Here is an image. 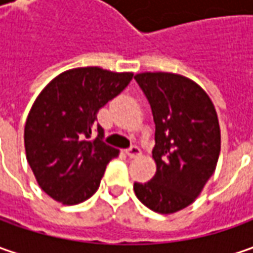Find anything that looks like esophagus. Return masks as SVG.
I'll return each mask as SVG.
<instances>
[{
    "label": "esophagus",
    "instance_id": "1",
    "mask_svg": "<svg viewBox=\"0 0 253 253\" xmlns=\"http://www.w3.org/2000/svg\"><path fill=\"white\" fill-rule=\"evenodd\" d=\"M126 155H128L129 158H136V156H139V155H141V149H139L136 145H132L131 148L126 151Z\"/></svg>",
    "mask_w": 253,
    "mask_h": 253
}]
</instances>
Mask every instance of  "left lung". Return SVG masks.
Returning <instances> with one entry per match:
<instances>
[{"label":"left lung","mask_w":253,"mask_h":253,"mask_svg":"<svg viewBox=\"0 0 253 253\" xmlns=\"http://www.w3.org/2000/svg\"><path fill=\"white\" fill-rule=\"evenodd\" d=\"M136 83L155 121L156 174L133 183L148 209L171 214L186 209L212 176L221 149L217 112L199 84L173 73H141Z\"/></svg>","instance_id":"obj_1"}]
</instances>
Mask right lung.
<instances>
[{
    "label": "right lung",
    "mask_w": 253,
    "mask_h": 253,
    "mask_svg": "<svg viewBox=\"0 0 253 253\" xmlns=\"http://www.w3.org/2000/svg\"><path fill=\"white\" fill-rule=\"evenodd\" d=\"M132 76L80 67L57 76L39 94L25 124L24 139L28 163L47 196L73 206L100 187L118 151L104 142L97 114L125 90Z\"/></svg>",
    "instance_id": "obj_1"
}]
</instances>
